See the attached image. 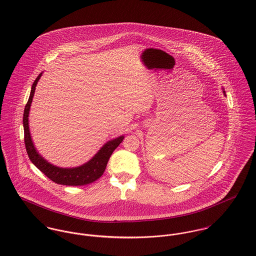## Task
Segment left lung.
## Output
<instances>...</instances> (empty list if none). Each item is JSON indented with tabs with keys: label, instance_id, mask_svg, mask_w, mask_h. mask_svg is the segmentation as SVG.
Wrapping results in <instances>:
<instances>
[{
	"label": "left lung",
	"instance_id": "left-lung-1",
	"mask_svg": "<svg viewBox=\"0 0 256 256\" xmlns=\"http://www.w3.org/2000/svg\"><path fill=\"white\" fill-rule=\"evenodd\" d=\"M224 94H225V92H224Z\"/></svg>",
	"mask_w": 256,
	"mask_h": 256
}]
</instances>
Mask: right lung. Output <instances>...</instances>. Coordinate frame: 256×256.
Instances as JSON below:
<instances>
[{
    "label": "right lung",
    "mask_w": 256,
    "mask_h": 256,
    "mask_svg": "<svg viewBox=\"0 0 256 256\" xmlns=\"http://www.w3.org/2000/svg\"><path fill=\"white\" fill-rule=\"evenodd\" d=\"M40 76H42V73L37 77V79L35 80V82L32 84L31 94H30V96L27 101V104L25 105L24 114H23L24 143H25L28 157L44 174H46L52 181H54L58 184L68 185V186H82V185H86V184L92 183L94 181L98 180L99 177L103 174L109 158L111 157L112 153L114 152V150L122 141L124 136H120V138L107 142L99 150L98 153L94 157L92 158L90 162H88L86 164L80 166L79 168H58V166H52L50 162H48L44 158L40 157L37 153V151L33 145L31 136H30L29 126H28V115H29L31 102L33 100L35 88H36L37 82L40 78Z\"/></svg>",
    "instance_id": "1"
}]
</instances>
